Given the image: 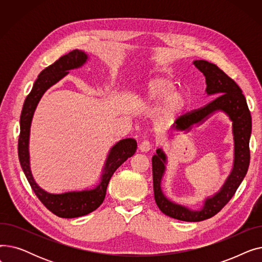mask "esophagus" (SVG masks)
<instances>
[{"instance_id": "obj_1", "label": "esophagus", "mask_w": 262, "mask_h": 262, "mask_svg": "<svg viewBox=\"0 0 262 262\" xmlns=\"http://www.w3.org/2000/svg\"><path fill=\"white\" fill-rule=\"evenodd\" d=\"M152 148V143H150L148 140H144L140 145H139V149L143 153L148 152V150Z\"/></svg>"}]
</instances>
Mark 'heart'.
Wrapping results in <instances>:
<instances>
[{
	"label": "heart",
	"instance_id": "heart-1",
	"mask_svg": "<svg viewBox=\"0 0 262 262\" xmlns=\"http://www.w3.org/2000/svg\"><path fill=\"white\" fill-rule=\"evenodd\" d=\"M174 84L170 79L156 76L146 82L141 93V98L149 105L156 104L163 99L161 105L162 114L164 116L173 117L181 112L186 103L185 96L178 91L173 90L172 92Z\"/></svg>",
	"mask_w": 262,
	"mask_h": 262
}]
</instances>
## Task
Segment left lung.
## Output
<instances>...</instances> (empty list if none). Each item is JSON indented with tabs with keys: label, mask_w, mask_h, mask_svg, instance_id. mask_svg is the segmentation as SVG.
Wrapping results in <instances>:
<instances>
[{
	"label": "left lung",
	"mask_w": 262,
	"mask_h": 262,
	"mask_svg": "<svg viewBox=\"0 0 262 262\" xmlns=\"http://www.w3.org/2000/svg\"><path fill=\"white\" fill-rule=\"evenodd\" d=\"M193 63L205 75L207 84L206 92L207 94H215L217 98L204 107L178 118L173 128L176 130H188L194 124L204 122L214 112L222 110L232 121L235 159L231 173L221 190L213 196L206 199L201 210H191L185 206L171 202L162 193L161 180L166 170L167 157L161 148L156 150V155L152 158L155 202L164 214L186 222L204 221L221 210L236 193L246 175L251 159L250 137L252 133V117L242 90L235 80L214 63L206 60H194Z\"/></svg>",
	"instance_id": "8db88e82"
}]
</instances>
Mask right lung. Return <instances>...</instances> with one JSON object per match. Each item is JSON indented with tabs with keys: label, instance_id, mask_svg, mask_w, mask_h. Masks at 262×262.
<instances>
[{
	"label": "right lung",
	"instance_id": "right-lung-1",
	"mask_svg": "<svg viewBox=\"0 0 262 262\" xmlns=\"http://www.w3.org/2000/svg\"><path fill=\"white\" fill-rule=\"evenodd\" d=\"M87 59L88 56L84 52L73 50L72 52L63 55L53 64L46 68L38 75V78L34 82L32 91L26 96L20 118L18 155L22 170L40 202L51 212L64 219L86 215L94 211L96 208H99L105 199L110 178H112L116 170L124 161L135 154L137 149V142L132 138L123 139L116 143L110 148L99 185L90 190L66 192V193L61 194H52L43 189H41L34 181L30 168L29 141L32 119L36 107L41 96L51 86L55 85L62 77H64L69 73V70L81 67L87 61Z\"/></svg>",
	"mask_w": 262,
	"mask_h": 262
}]
</instances>
